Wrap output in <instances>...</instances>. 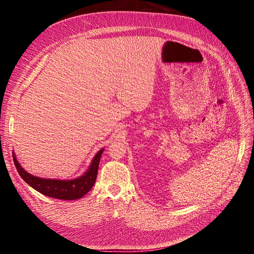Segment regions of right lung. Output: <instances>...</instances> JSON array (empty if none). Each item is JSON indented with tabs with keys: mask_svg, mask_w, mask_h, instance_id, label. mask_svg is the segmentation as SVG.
<instances>
[{
	"mask_svg": "<svg viewBox=\"0 0 254 254\" xmlns=\"http://www.w3.org/2000/svg\"><path fill=\"white\" fill-rule=\"evenodd\" d=\"M103 151L104 148L97 152L95 157L92 158L88 170L82 176L71 180L46 179L37 177L30 174L21 167L16 159L15 154H13V161H14L20 177L30 186H32L34 190L47 196L72 201V199H77L85 195L91 190L92 186L95 185L98 175L100 158Z\"/></svg>",
	"mask_w": 254,
	"mask_h": 254,
	"instance_id": "1",
	"label": "right lung"
}]
</instances>
